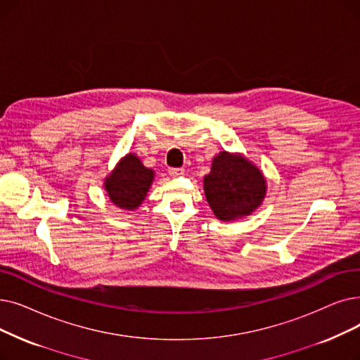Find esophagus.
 <instances>
[{
  "mask_svg": "<svg viewBox=\"0 0 360 360\" xmlns=\"http://www.w3.org/2000/svg\"><path fill=\"white\" fill-rule=\"evenodd\" d=\"M169 175L172 178H179L184 175V169L182 167H172V169H169Z\"/></svg>",
  "mask_w": 360,
  "mask_h": 360,
  "instance_id": "34e87169",
  "label": "esophagus"
}]
</instances>
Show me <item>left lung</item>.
<instances>
[{
	"instance_id": "obj_1",
	"label": "left lung",
	"mask_w": 360,
	"mask_h": 360,
	"mask_svg": "<svg viewBox=\"0 0 360 360\" xmlns=\"http://www.w3.org/2000/svg\"><path fill=\"white\" fill-rule=\"evenodd\" d=\"M202 188L219 221L233 222L262 206L268 185L262 170L245 155L224 150L213 158Z\"/></svg>"
}]
</instances>
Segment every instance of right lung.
Returning a JSON list of instances; mask_svg holds the SVG:
<instances>
[{"label":"right lung","instance_id":"add662e5","mask_svg":"<svg viewBox=\"0 0 360 360\" xmlns=\"http://www.w3.org/2000/svg\"><path fill=\"white\" fill-rule=\"evenodd\" d=\"M154 176V170L146 167L135 153H128L105 176L104 190L116 207L136 210L146 200Z\"/></svg>","mask_w":360,"mask_h":360}]
</instances>
